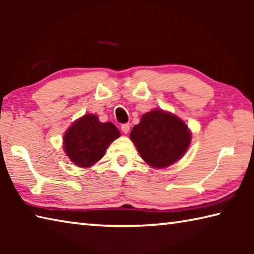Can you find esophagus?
Wrapping results in <instances>:
<instances>
[{
    "instance_id": "1",
    "label": "esophagus",
    "mask_w": 254,
    "mask_h": 254,
    "mask_svg": "<svg viewBox=\"0 0 254 254\" xmlns=\"http://www.w3.org/2000/svg\"><path fill=\"white\" fill-rule=\"evenodd\" d=\"M130 127H131V124L130 123H124V124H122L121 126V130H122V132L123 133H128V131H130Z\"/></svg>"
}]
</instances>
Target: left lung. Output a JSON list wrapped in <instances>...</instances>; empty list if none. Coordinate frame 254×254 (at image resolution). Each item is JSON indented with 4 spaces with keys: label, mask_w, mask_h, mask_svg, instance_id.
I'll return each mask as SVG.
<instances>
[{
    "label": "left lung",
    "mask_w": 254,
    "mask_h": 254,
    "mask_svg": "<svg viewBox=\"0 0 254 254\" xmlns=\"http://www.w3.org/2000/svg\"><path fill=\"white\" fill-rule=\"evenodd\" d=\"M130 137L145 162L154 168H166L183 157L191 135L176 115L153 110L133 127Z\"/></svg>",
    "instance_id": "8db88e82"
}]
</instances>
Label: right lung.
<instances>
[{
    "label": "right lung",
    "mask_w": 254,
    "mask_h": 254,
    "mask_svg": "<svg viewBox=\"0 0 254 254\" xmlns=\"http://www.w3.org/2000/svg\"><path fill=\"white\" fill-rule=\"evenodd\" d=\"M119 136L120 131L113 123H102L96 115L86 114L66 131L64 148L75 165L86 168L100 160Z\"/></svg>",
    "instance_id": "right-lung-1"
}]
</instances>
